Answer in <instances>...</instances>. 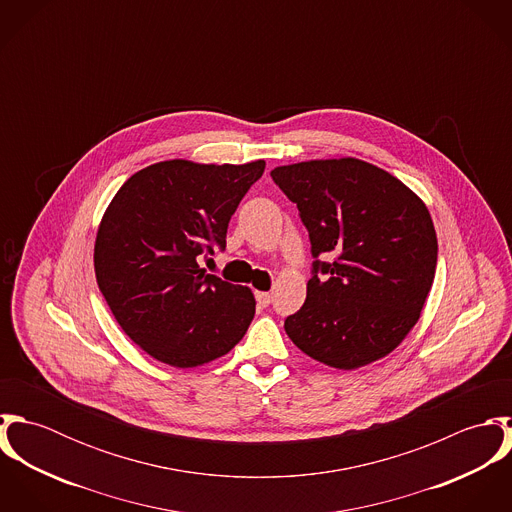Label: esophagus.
Instances as JSON below:
<instances>
[{"instance_id":"1","label":"esophagus","mask_w":512,"mask_h":512,"mask_svg":"<svg viewBox=\"0 0 512 512\" xmlns=\"http://www.w3.org/2000/svg\"><path fill=\"white\" fill-rule=\"evenodd\" d=\"M256 301L260 307H268L272 301V295L268 292H256Z\"/></svg>"}]
</instances>
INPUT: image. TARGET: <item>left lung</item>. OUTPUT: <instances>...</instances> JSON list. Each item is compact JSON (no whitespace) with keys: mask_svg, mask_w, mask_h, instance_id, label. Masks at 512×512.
<instances>
[{"mask_svg":"<svg viewBox=\"0 0 512 512\" xmlns=\"http://www.w3.org/2000/svg\"><path fill=\"white\" fill-rule=\"evenodd\" d=\"M270 175L297 205L315 258L305 303L284 323L293 345L343 370L386 357L418 323L434 284L438 238L428 207L355 157L282 165Z\"/></svg>","mask_w":512,"mask_h":512,"instance_id":"1","label":"left lung"}]
</instances>
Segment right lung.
<instances>
[{
    "label": "right lung",
    "instance_id": "1",
    "mask_svg": "<svg viewBox=\"0 0 512 512\" xmlns=\"http://www.w3.org/2000/svg\"><path fill=\"white\" fill-rule=\"evenodd\" d=\"M264 167L262 159L159 161L134 173L106 209L94 244L96 282L124 333L153 359L205 365L244 337L254 295L197 260L226 248L230 217Z\"/></svg>",
    "mask_w": 512,
    "mask_h": 512
}]
</instances>
